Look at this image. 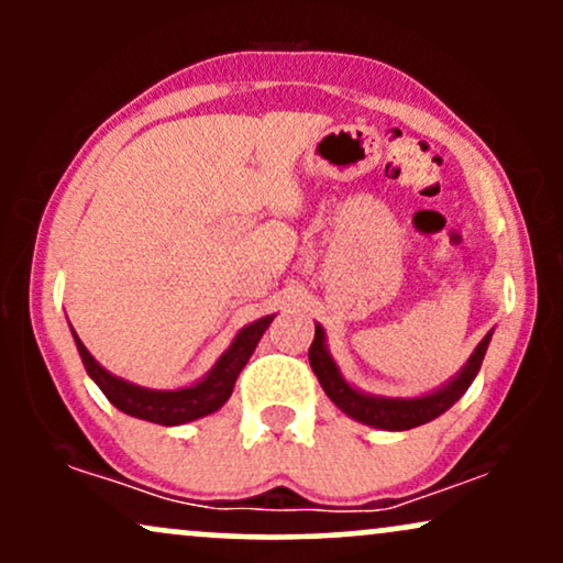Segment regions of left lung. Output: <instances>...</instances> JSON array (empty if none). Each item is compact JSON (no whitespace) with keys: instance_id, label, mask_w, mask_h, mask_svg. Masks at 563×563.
Listing matches in <instances>:
<instances>
[{"instance_id":"1","label":"left lung","mask_w":563,"mask_h":563,"mask_svg":"<svg viewBox=\"0 0 563 563\" xmlns=\"http://www.w3.org/2000/svg\"><path fill=\"white\" fill-rule=\"evenodd\" d=\"M489 341H493V331H489L479 341V346L471 352L468 363L461 367V371L452 376L448 384H442L439 389L423 394V397H378V394H367L357 386H352L349 380L341 376L339 365L331 357L325 344V331L318 322L314 325V341L309 346V365H312L314 376H318L320 386L325 389L331 402L339 407L341 412H346L354 421L373 426V429L384 431H407L416 429V426H423L434 418L442 416L444 410H450L457 399L466 394V389L474 384L476 373H479L484 354H487Z\"/></svg>"}]
</instances>
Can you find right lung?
Wrapping results in <instances>:
<instances>
[{"label": "right lung", "mask_w": 563, "mask_h": 563, "mask_svg": "<svg viewBox=\"0 0 563 563\" xmlns=\"http://www.w3.org/2000/svg\"><path fill=\"white\" fill-rule=\"evenodd\" d=\"M275 320V314H267V318H260L238 331L232 344L224 349L222 357L217 360L214 367L206 373L203 378L196 380V384L183 386V389H147V386H137L132 380H124L113 376L111 371H106L97 360L89 354V349L81 344V339L74 333L76 349L81 354V363L87 367L89 378L100 386V391L106 394L108 402L119 407L126 416L140 418V421H151L161 426H179L198 421V418L211 416L219 407L230 399L232 386H235L238 376L249 363V357L254 354L256 344L269 328V322Z\"/></svg>", "instance_id": "add662e5"}]
</instances>
